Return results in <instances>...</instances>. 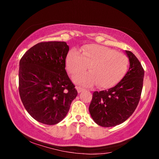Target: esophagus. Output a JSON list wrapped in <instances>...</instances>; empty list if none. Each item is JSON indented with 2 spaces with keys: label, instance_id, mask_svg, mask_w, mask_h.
Segmentation results:
<instances>
[{
  "label": "esophagus",
  "instance_id": "34e87169",
  "mask_svg": "<svg viewBox=\"0 0 159 159\" xmlns=\"http://www.w3.org/2000/svg\"><path fill=\"white\" fill-rule=\"evenodd\" d=\"M76 89H77L78 93H80V92H82V91H83V90H84L82 87H80V86H77V87H76Z\"/></svg>",
  "mask_w": 159,
  "mask_h": 159
}]
</instances>
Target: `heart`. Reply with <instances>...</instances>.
Instances as JSON below:
<instances>
[{"label":"heart","mask_w":159,"mask_h":159,"mask_svg":"<svg viewBox=\"0 0 159 159\" xmlns=\"http://www.w3.org/2000/svg\"><path fill=\"white\" fill-rule=\"evenodd\" d=\"M66 66L71 75L84 71L88 66L90 72L75 76V81L84 85L98 83L99 87L107 88L116 85L124 78L129 60L124 54L111 48L90 44L82 48L81 54L76 49L70 50L66 57Z\"/></svg>","instance_id":"1"}]
</instances>
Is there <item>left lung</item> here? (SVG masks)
I'll list each match as a JSON object with an SVG mask.
<instances>
[{"label": "left lung", "instance_id": "8db88e82", "mask_svg": "<svg viewBox=\"0 0 159 159\" xmlns=\"http://www.w3.org/2000/svg\"><path fill=\"white\" fill-rule=\"evenodd\" d=\"M130 68L116 85L93 93L89 111L97 124L112 127L124 122L133 114L140 99L144 71L134 54L125 50Z\"/></svg>", "mask_w": 159, "mask_h": 159}]
</instances>
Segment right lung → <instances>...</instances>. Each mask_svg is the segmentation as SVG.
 Returning a JSON list of instances; mask_svg holds the SVG:
<instances>
[{
  "mask_svg": "<svg viewBox=\"0 0 159 159\" xmlns=\"http://www.w3.org/2000/svg\"><path fill=\"white\" fill-rule=\"evenodd\" d=\"M69 46L64 41L41 42L22 56L19 93L35 120L55 125L64 119L78 92L65 70Z\"/></svg>",
  "mask_w": 159,
  "mask_h": 159,
  "instance_id": "add662e5",
  "label": "right lung"
}]
</instances>
